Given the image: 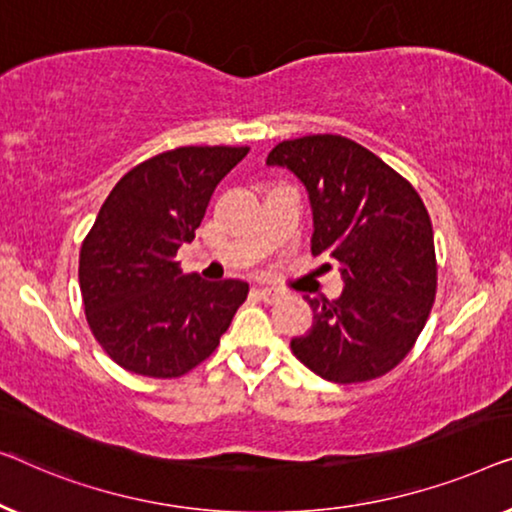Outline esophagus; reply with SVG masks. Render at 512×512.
Instances as JSON below:
<instances>
[{"label": "esophagus", "instance_id": "34e87169", "mask_svg": "<svg viewBox=\"0 0 512 512\" xmlns=\"http://www.w3.org/2000/svg\"><path fill=\"white\" fill-rule=\"evenodd\" d=\"M257 297L266 301V304H273V301H278L280 297H283V292L276 290V287H257Z\"/></svg>", "mask_w": 512, "mask_h": 512}]
</instances>
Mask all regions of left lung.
<instances>
[{"mask_svg":"<svg viewBox=\"0 0 512 512\" xmlns=\"http://www.w3.org/2000/svg\"><path fill=\"white\" fill-rule=\"evenodd\" d=\"M266 164L306 185L311 250L334 259L345 285L334 301L308 299L313 327L292 338L294 357L338 385L385 376L415 345L436 299L434 229L420 194L338 134L278 143Z\"/></svg>","mask_w":512,"mask_h":512,"instance_id":"obj_1","label":"left lung"}]
</instances>
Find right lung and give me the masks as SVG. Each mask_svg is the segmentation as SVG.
Listing matches in <instances>:
<instances>
[{
  "instance_id": "right-lung-1",
  "label": "right lung",
  "mask_w": 512,
  "mask_h": 512,
  "mask_svg": "<svg viewBox=\"0 0 512 512\" xmlns=\"http://www.w3.org/2000/svg\"><path fill=\"white\" fill-rule=\"evenodd\" d=\"M248 146H183L136 164L111 190L78 259L85 318L125 371L178 378L218 348L248 283L183 273L176 253L194 239L218 183Z\"/></svg>"
}]
</instances>
